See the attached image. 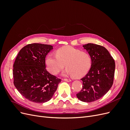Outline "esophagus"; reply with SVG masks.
Masks as SVG:
<instances>
[{
    "label": "esophagus",
    "mask_w": 130,
    "mask_h": 130,
    "mask_svg": "<svg viewBox=\"0 0 130 130\" xmlns=\"http://www.w3.org/2000/svg\"><path fill=\"white\" fill-rule=\"evenodd\" d=\"M62 81H67V82H70V81H71V80H70V79H67V78H62Z\"/></svg>",
    "instance_id": "obj_1"
}]
</instances>
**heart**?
Here are the masks:
<instances>
[{
    "instance_id": "obj_1",
    "label": "heart",
    "mask_w": 130,
    "mask_h": 130,
    "mask_svg": "<svg viewBox=\"0 0 130 130\" xmlns=\"http://www.w3.org/2000/svg\"><path fill=\"white\" fill-rule=\"evenodd\" d=\"M46 64L48 71L53 75L58 74L66 64L67 69L63 74L79 78L84 76L89 71L92 66V58L87 52L70 46H66L56 51V56L48 55Z\"/></svg>"
}]
</instances>
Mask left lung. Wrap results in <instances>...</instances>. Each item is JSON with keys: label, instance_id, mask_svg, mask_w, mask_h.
Returning <instances> with one entry per match:
<instances>
[{"label": "left lung", "instance_id": "1", "mask_svg": "<svg viewBox=\"0 0 130 130\" xmlns=\"http://www.w3.org/2000/svg\"><path fill=\"white\" fill-rule=\"evenodd\" d=\"M92 58L88 73L81 78L82 88L76 94L80 100L90 103L100 99L113 83L115 62L105 47L93 43L83 45Z\"/></svg>", "mask_w": 130, "mask_h": 130}]
</instances>
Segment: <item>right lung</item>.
Segmentation results:
<instances>
[{"instance_id": "1", "label": "right lung", "mask_w": 130, "mask_h": 130, "mask_svg": "<svg viewBox=\"0 0 130 130\" xmlns=\"http://www.w3.org/2000/svg\"><path fill=\"white\" fill-rule=\"evenodd\" d=\"M53 47L40 43L27 44L19 51L13 64L14 86L25 98L34 103L50 100L61 81L45 68V58Z\"/></svg>"}]
</instances>
